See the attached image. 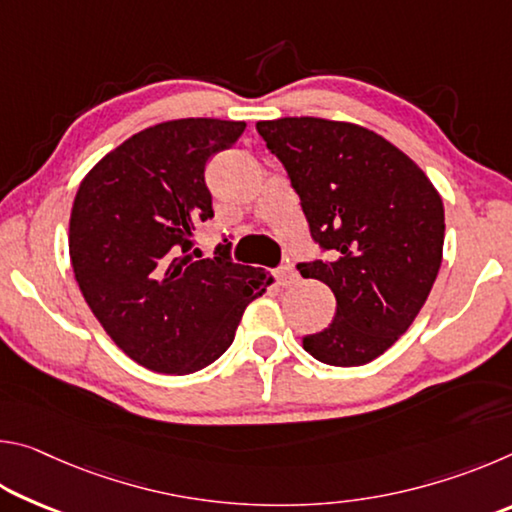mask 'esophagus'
Returning <instances> with one entry per match:
<instances>
[{
  "mask_svg": "<svg viewBox=\"0 0 512 512\" xmlns=\"http://www.w3.org/2000/svg\"><path fill=\"white\" fill-rule=\"evenodd\" d=\"M275 275H277V282H280V287H293V284L298 282V273L291 264H284L277 268Z\"/></svg>",
  "mask_w": 512,
  "mask_h": 512,
  "instance_id": "esophagus-1",
  "label": "esophagus"
}]
</instances>
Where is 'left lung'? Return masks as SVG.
Wrapping results in <instances>:
<instances>
[{
    "label": "left lung",
    "instance_id": "1",
    "mask_svg": "<svg viewBox=\"0 0 512 512\" xmlns=\"http://www.w3.org/2000/svg\"><path fill=\"white\" fill-rule=\"evenodd\" d=\"M329 259L298 264L325 282L336 316L302 339L327 366H363L411 327L443 262V198L409 155L368 128L320 117L257 121Z\"/></svg>",
    "mask_w": 512,
    "mask_h": 512
}]
</instances>
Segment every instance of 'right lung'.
<instances>
[{
    "instance_id": "right-lung-1",
    "label": "right lung",
    "mask_w": 512,
    "mask_h": 512,
    "mask_svg": "<svg viewBox=\"0 0 512 512\" xmlns=\"http://www.w3.org/2000/svg\"><path fill=\"white\" fill-rule=\"evenodd\" d=\"M246 121L173 119L144 128L94 164L69 216V257L85 302L140 366L189 375L235 341L273 277L235 264L230 244L203 259L198 221L214 216L205 164Z\"/></svg>"
}]
</instances>
